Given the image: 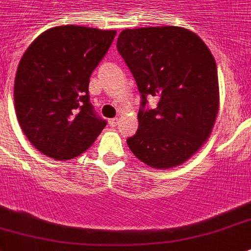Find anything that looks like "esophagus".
Instances as JSON below:
<instances>
[{
  "label": "esophagus",
  "mask_w": 251,
  "mask_h": 251,
  "mask_svg": "<svg viewBox=\"0 0 251 251\" xmlns=\"http://www.w3.org/2000/svg\"><path fill=\"white\" fill-rule=\"evenodd\" d=\"M118 123H119V119H118V118H111V119H109V124H110L111 127L118 126Z\"/></svg>",
  "instance_id": "1"
}]
</instances>
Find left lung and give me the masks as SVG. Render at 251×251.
Masks as SVG:
<instances>
[{"label": "left lung", "mask_w": 251, "mask_h": 251, "mask_svg": "<svg viewBox=\"0 0 251 251\" xmlns=\"http://www.w3.org/2000/svg\"><path fill=\"white\" fill-rule=\"evenodd\" d=\"M117 47L142 97L138 129L127 140L134 156L149 167L169 169L200 150L219 109L217 64L196 33L182 26L124 29ZM148 96L158 99L144 109Z\"/></svg>", "instance_id": "8db88e82"}]
</instances>
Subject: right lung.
I'll return each instance as SVG.
<instances>
[{
	"mask_svg": "<svg viewBox=\"0 0 251 251\" xmlns=\"http://www.w3.org/2000/svg\"><path fill=\"white\" fill-rule=\"evenodd\" d=\"M115 30L60 25L39 34L23 55L14 84L20 128L55 160H69L106 126L90 102V76L111 46Z\"/></svg>",
	"mask_w": 251,
	"mask_h": 251,
	"instance_id": "1",
	"label": "right lung"
}]
</instances>
